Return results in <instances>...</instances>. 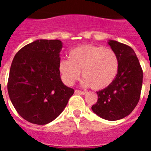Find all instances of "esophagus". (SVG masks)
<instances>
[{
	"mask_svg": "<svg viewBox=\"0 0 151 151\" xmlns=\"http://www.w3.org/2000/svg\"><path fill=\"white\" fill-rule=\"evenodd\" d=\"M75 93L76 94H78V95H84L86 94V91H79V90H75Z\"/></svg>",
	"mask_w": 151,
	"mask_h": 151,
	"instance_id": "esophagus-1",
	"label": "esophagus"
}]
</instances>
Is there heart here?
<instances>
[{
  "label": "heart",
  "mask_w": 151,
  "mask_h": 151,
  "mask_svg": "<svg viewBox=\"0 0 151 151\" xmlns=\"http://www.w3.org/2000/svg\"><path fill=\"white\" fill-rule=\"evenodd\" d=\"M58 68L66 85H73L82 71V85L91 86L94 90H101L108 86L116 78L120 60L111 48L86 44L71 50L69 60H61Z\"/></svg>",
  "instance_id": "b5f03b06"
}]
</instances>
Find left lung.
<instances>
[{
  "mask_svg": "<svg viewBox=\"0 0 151 151\" xmlns=\"http://www.w3.org/2000/svg\"><path fill=\"white\" fill-rule=\"evenodd\" d=\"M108 44L119 56L120 68L113 82L97 91L98 100L91 108L103 119L117 120L129 115L138 104L143 72L131 47L115 40H109Z\"/></svg>",
  "mask_w": 151,
  "mask_h": 151,
  "instance_id": "8db88e82",
  "label": "left lung"
}]
</instances>
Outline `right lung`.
I'll return each mask as SVG.
<instances>
[{
  "mask_svg": "<svg viewBox=\"0 0 151 151\" xmlns=\"http://www.w3.org/2000/svg\"><path fill=\"white\" fill-rule=\"evenodd\" d=\"M61 48L60 40H36L22 47L12 61L9 96L18 113L30 123L52 121L74 93L60 79Z\"/></svg>",
  "mask_w": 151,
  "mask_h": 151,
  "instance_id": "right-lung-1",
  "label": "right lung"
}]
</instances>
